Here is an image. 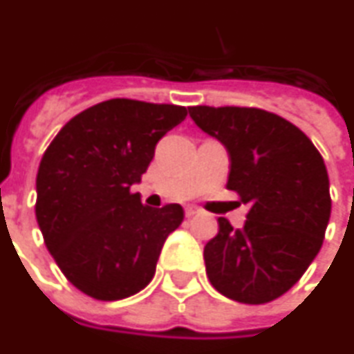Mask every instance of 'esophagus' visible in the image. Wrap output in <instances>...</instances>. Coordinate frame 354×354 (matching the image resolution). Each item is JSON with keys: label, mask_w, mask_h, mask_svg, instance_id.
Wrapping results in <instances>:
<instances>
[{"label": "esophagus", "mask_w": 354, "mask_h": 354, "mask_svg": "<svg viewBox=\"0 0 354 354\" xmlns=\"http://www.w3.org/2000/svg\"><path fill=\"white\" fill-rule=\"evenodd\" d=\"M198 212H201V209H198V207H195V206L185 207V215H187V217H193V215H196Z\"/></svg>", "instance_id": "obj_1"}]
</instances>
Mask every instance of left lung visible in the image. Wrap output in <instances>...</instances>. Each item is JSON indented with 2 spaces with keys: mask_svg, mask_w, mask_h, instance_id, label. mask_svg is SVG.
I'll list each match as a JSON object with an SVG mask.
<instances>
[{
  "mask_svg": "<svg viewBox=\"0 0 354 354\" xmlns=\"http://www.w3.org/2000/svg\"><path fill=\"white\" fill-rule=\"evenodd\" d=\"M189 115L226 148V187L250 206L243 228L219 219V234L204 247L207 279L237 303L274 301L323 245L330 219L325 161L301 129L274 113L196 105Z\"/></svg>",
  "mask_w": 354,
  "mask_h": 354,
  "instance_id": "left-lung-1",
  "label": "left lung"
}]
</instances>
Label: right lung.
Wrapping results in <instances>:
<instances>
[{
  "label": "right lung",
  "instance_id": "obj_1",
  "mask_svg": "<svg viewBox=\"0 0 354 354\" xmlns=\"http://www.w3.org/2000/svg\"><path fill=\"white\" fill-rule=\"evenodd\" d=\"M187 117L182 105L115 98L63 126L40 161L37 223L64 277L98 301L147 288L180 204L142 206L141 182L158 141Z\"/></svg>",
  "mask_w": 354,
  "mask_h": 354
}]
</instances>
